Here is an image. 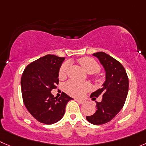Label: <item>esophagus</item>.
Returning <instances> with one entry per match:
<instances>
[{
	"label": "esophagus",
	"instance_id": "esophagus-1",
	"mask_svg": "<svg viewBox=\"0 0 146 146\" xmlns=\"http://www.w3.org/2000/svg\"><path fill=\"white\" fill-rule=\"evenodd\" d=\"M76 101H77V102H78V103H80V104H83V103H84V100H79V99H76L75 100Z\"/></svg>",
	"mask_w": 146,
	"mask_h": 146
}]
</instances>
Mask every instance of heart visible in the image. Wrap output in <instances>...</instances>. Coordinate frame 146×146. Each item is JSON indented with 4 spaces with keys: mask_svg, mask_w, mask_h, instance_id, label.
<instances>
[{
    "mask_svg": "<svg viewBox=\"0 0 146 146\" xmlns=\"http://www.w3.org/2000/svg\"><path fill=\"white\" fill-rule=\"evenodd\" d=\"M78 62L82 66L83 69L90 74H94L99 71L100 66L98 62L91 57H82L78 59ZM68 64L64 63L60 67L59 72V78L63 79L66 77L67 71ZM65 91L70 95L75 97H80L83 95L87 90L90 89V84L87 82H80L71 80L65 84Z\"/></svg>",
    "mask_w": 146,
    "mask_h": 146,
    "instance_id": "obj_1",
    "label": "heart"
}]
</instances>
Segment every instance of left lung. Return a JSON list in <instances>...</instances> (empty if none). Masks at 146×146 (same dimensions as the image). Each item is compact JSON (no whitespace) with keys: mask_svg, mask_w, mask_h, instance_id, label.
<instances>
[{"mask_svg":"<svg viewBox=\"0 0 146 146\" xmlns=\"http://www.w3.org/2000/svg\"><path fill=\"white\" fill-rule=\"evenodd\" d=\"M92 55L105 69V81L100 89L90 95L93 100L100 95L102 98L97 102L96 112L86 118L93 125H102L113 119L123 108L128 92V77L123 65L110 55L102 51Z\"/></svg>","mask_w":146,"mask_h":146,"instance_id":"8db88e82","label":"left lung"}]
</instances>
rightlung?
<instances>
[{
  "instance_id": "right-lung-1",
  "label": "right lung",
  "mask_w": 146,
  "mask_h": 146,
  "mask_svg": "<svg viewBox=\"0 0 146 146\" xmlns=\"http://www.w3.org/2000/svg\"><path fill=\"white\" fill-rule=\"evenodd\" d=\"M64 60V57L46 55L31 62L23 72L21 85L23 102L40 123L51 125L60 120L67 102L74 100L64 92L59 98L51 92L59 84V69Z\"/></svg>"
}]
</instances>
